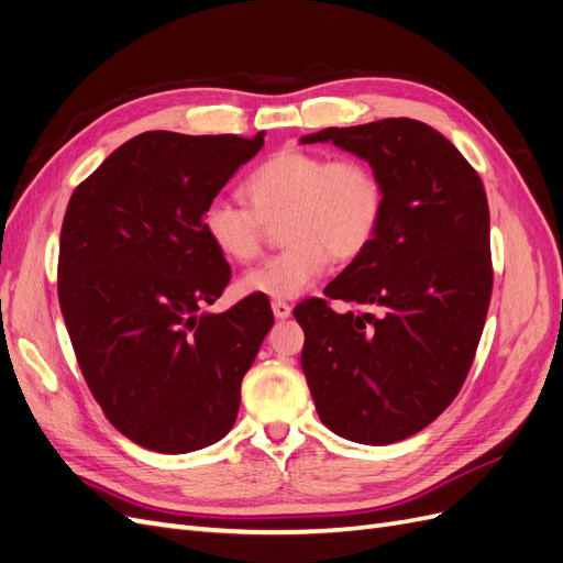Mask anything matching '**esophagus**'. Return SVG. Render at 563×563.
<instances>
[{
    "label": "esophagus",
    "mask_w": 563,
    "mask_h": 563,
    "mask_svg": "<svg viewBox=\"0 0 563 563\" xmlns=\"http://www.w3.org/2000/svg\"><path fill=\"white\" fill-rule=\"evenodd\" d=\"M272 312H275L277 319H288V317H291V305L284 302V300H275V302H272Z\"/></svg>",
    "instance_id": "obj_1"
}]
</instances>
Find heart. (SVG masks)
Segmentation results:
<instances>
[{"label":"heart","instance_id":"b5f03b06","mask_svg":"<svg viewBox=\"0 0 563 563\" xmlns=\"http://www.w3.org/2000/svg\"><path fill=\"white\" fill-rule=\"evenodd\" d=\"M249 201L211 199L201 211L207 242L232 263L263 251L267 223L282 220L284 251L246 272L242 291L265 298H298L312 288L331 261L364 255L385 223L387 187L364 157L282 150L261 162L242 183Z\"/></svg>","mask_w":563,"mask_h":563}]
</instances>
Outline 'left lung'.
I'll use <instances>...</instances> for the list:
<instances>
[{"label":"left lung","mask_w":563,"mask_h":563,"mask_svg":"<svg viewBox=\"0 0 563 563\" xmlns=\"http://www.w3.org/2000/svg\"><path fill=\"white\" fill-rule=\"evenodd\" d=\"M378 168L385 223L323 296L296 305L317 413L360 444L385 446L428 428L472 368L493 291L490 218L479 174L418 119L391 117L305 135ZM355 310L338 316L328 298Z\"/></svg>","instance_id":"1"}]
</instances>
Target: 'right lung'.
Here are the masks:
<instances>
[{
	"instance_id": "obj_1",
	"label": "right lung",
	"mask_w": 563,
	"mask_h": 563,
	"mask_svg": "<svg viewBox=\"0 0 563 563\" xmlns=\"http://www.w3.org/2000/svg\"><path fill=\"white\" fill-rule=\"evenodd\" d=\"M263 143L265 131H147L117 147L67 203L65 327L93 399L143 449L190 453L223 439L275 323L263 296L203 312L232 269L203 236L201 211Z\"/></svg>"
}]
</instances>
